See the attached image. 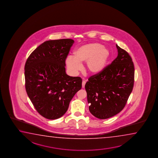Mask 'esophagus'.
Masks as SVG:
<instances>
[{"mask_svg":"<svg viewBox=\"0 0 158 158\" xmlns=\"http://www.w3.org/2000/svg\"><path fill=\"white\" fill-rule=\"evenodd\" d=\"M86 82L85 81L83 80L82 81V88H84L85 87V84H86Z\"/></svg>","mask_w":158,"mask_h":158,"instance_id":"1","label":"esophagus"}]
</instances>
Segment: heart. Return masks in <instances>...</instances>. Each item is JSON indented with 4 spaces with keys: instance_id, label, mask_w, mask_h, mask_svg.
<instances>
[{
    "instance_id": "b5f03b06",
    "label": "heart",
    "mask_w": 158,
    "mask_h": 158,
    "mask_svg": "<svg viewBox=\"0 0 158 158\" xmlns=\"http://www.w3.org/2000/svg\"><path fill=\"white\" fill-rule=\"evenodd\" d=\"M75 56H69L66 63L67 68L75 74L81 68V63L86 62L88 72L96 74L103 70L110 57V52L99 43H94L81 46L75 50Z\"/></svg>"
}]
</instances>
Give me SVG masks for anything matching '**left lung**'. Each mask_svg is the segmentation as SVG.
I'll list each match as a JSON object with an SVG mask.
<instances>
[{
    "label": "left lung",
    "mask_w": 158,
    "mask_h": 158,
    "mask_svg": "<svg viewBox=\"0 0 158 158\" xmlns=\"http://www.w3.org/2000/svg\"><path fill=\"white\" fill-rule=\"evenodd\" d=\"M116 47L117 57L102 71L89 78L85 85L89 112L101 119L110 118L122 110L134 86L131 57L117 45Z\"/></svg>",
    "instance_id": "obj_1"
}]
</instances>
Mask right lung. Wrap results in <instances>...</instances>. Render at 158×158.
<instances>
[{"instance_id":"add662e5","label":"right lung","mask_w":158,"mask_h":158,"mask_svg":"<svg viewBox=\"0 0 158 158\" xmlns=\"http://www.w3.org/2000/svg\"><path fill=\"white\" fill-rule=\"evenodd\" d=\"M74 41L48 40L39 46L25 64V89L40 115L48 119L60 118L66 112L82 78L66 73L65 61Z\"/></svg>"}]
</instances>
